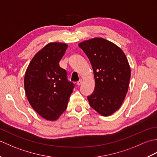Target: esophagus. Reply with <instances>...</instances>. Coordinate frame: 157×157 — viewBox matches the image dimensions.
<instances>
[{"label": "esophagus", "mask_w": 157, "mask_h": 157, "mask_svg": "<svg viewBox=\"0 0 157 157\" xmlns=\"http://www.w3.org/2000/svg\"><path fill=\"white\" fill-rule=\"evenodd\" d=\"M82 84V79H79V80L78 82H77V84H78V86H80Z\"/></svg>", "instance_id": "1"}]
</instances>
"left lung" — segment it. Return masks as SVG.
I'll return each instance as SVG.
<instances>
[{"label":"left lung","mask_w":157,"mask_h":157,"mask_svg":"<svg viewBox=\"0 0 157 157\" xmlns=\"http://www.w3.org/2000/svg\"><path fill=\"white\" fill-rule=\"evenodd\" d=\"M92 67L95 88L88 100L92 109L109 116L120 108L128 90L131 77L129 63L122 50L102 38L79 44Z\"/></svg>","instance_id":"8db88e82"}]
</instances>
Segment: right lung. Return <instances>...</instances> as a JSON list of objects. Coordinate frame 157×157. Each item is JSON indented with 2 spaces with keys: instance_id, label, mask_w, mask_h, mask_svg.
<instances>
[{
  "instance_id": "add662e5",
  "label": "right lung",
  "mask_w": 157,
  "mask_h": 157,
  "mask_svg": "<svg viewBox=\"0 0 157 157\" xmlns=\"http://www.w3.org/2000/svg\"><path fill=\"white\" fill-rule=\"evenodd\" d=\"M67 44L52 42L41 49L28 65L24 78L27 98L43 118L55 121L64 112L74 84L67 80L66 70L59 63Z\"/></svg>"
}]
</instances>
